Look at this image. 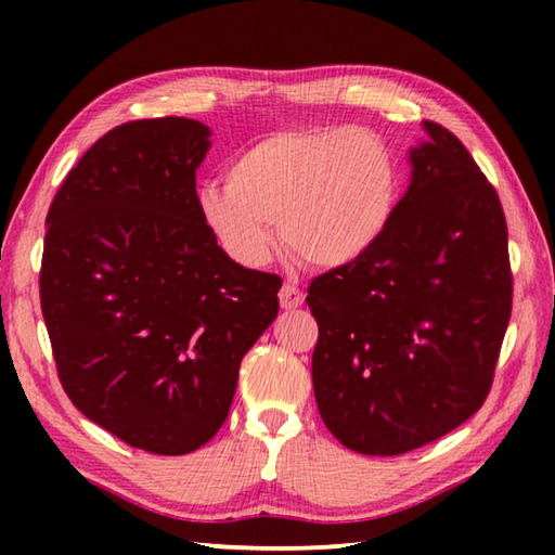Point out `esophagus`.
Listing matches in <instances>:
<instances>
[{
	"mask_svg": "<svg viewBox=\"0 0 555 555\" xmlns=\"http://www.w3.org/2000/svg\"><path fill=\"white\" fill-rule=\"evenodd\" d=\"M279 298H281V308H284V311H296V308L304 306V300H306L304 291L296 288V286H291V284H286L284 288H281Z\"/></svg>",
	"mask_w": 555,
	"mask_h": 555,
	"instance_id": "1",
	"label": "esophagus"
}]
</instances>
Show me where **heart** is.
Masks as SVG:
<instances>
[{"label":"heart","instance_id":"1","mask_svg":"<svg viewBox=\"0 0 555 555\" xmlns=\"http://www.w3.org/2000/svg\"><path fill=\"white\" fill-rule=\"evenodd\" d=\"M224 183L198 193L201 218L244 267L267 264L281 242L313 267H345L377 244L399 173L384 139L362 127L284 129L232 158Z\"/></svg>","mask_w":555,"mask_h":555}]
</instances>
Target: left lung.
I'll list each match as a JSON object with an SVG mask.
<instances>
[{
    "instance_id": "left-lung-1",
    "label": "left lung",
    "mask_w": 555,
    "mask_h": 555,
    "mask_svg": "<svg viewBox=\"0 0 555 555\" xmlns=\"http://www.w3.org/2000/svg\"><path fill=\"white\" fill-rule=\"evenodd\" d=\"M377 244L311 281L313 391L327 430L362 455H401L482 406L512 315L494 188L434 121Z\"/></svg>"
}]
</instances>
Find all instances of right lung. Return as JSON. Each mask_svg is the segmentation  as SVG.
Segmentation results:
<instances>
[{
  "instance_id": "right-lung-1",
  "label": "right lung",
  "mask_w": 555,
  "mask_h": 555,
  "mask_svg": "<svg viewBox=\"0 0 555 555\" xmlns=\"http://www.w3.org/2000/svg\"><path fill=\"white\" fill-rule=\"evenodd\" d=\"M210 129L127 121L65 176L46 218L41 311L75 409L156 455L218 434L240 362L279 313L281 279L224 255L195 171Z\"/></svg>"
}]
</instances>
